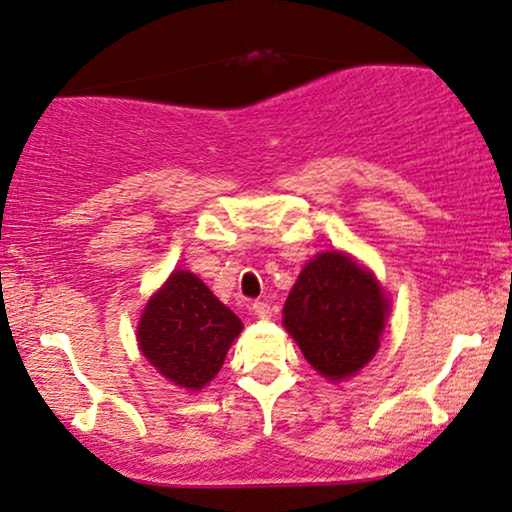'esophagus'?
Listing matches in <instances>:
<instances>
[{
	"instance_id": "34e87169",
	"label": "esophagus",
	"mask_w": 512,
	"mask_h": 512,
	"mask_svg": "<svg viewBox=\"0 0 512 512\" xmlns=\"http://www.w3.org/2000/svg\"><path fill=\"white\" fill-rule=\"evenodd\" d=\"M252 311H255V316L262 320L271 318V306L267 302H252Z\"/></svg>"
}]
</instances>
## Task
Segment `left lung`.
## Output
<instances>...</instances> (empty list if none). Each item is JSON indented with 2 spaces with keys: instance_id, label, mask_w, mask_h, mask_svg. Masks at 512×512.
<instances>
[{
  "instance_id": "obj_1",
  "label": "left lung",
  "mask_w": 512,
  "mask_h": 512,
  "mask_svg": "<svg viewBox=\"0 0 512 512\" xmlns=\"http://www.w3.org/2000/svg\"><path fill=\"white\" fill-rule=\"evenodd\" d=\"M388 299L372 271L339 250L306 262L283 306V325L313 370L349 379L374 358Z\"/></svg>"
}]
</instances>
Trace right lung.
I'll list each match as a JSON object with an SVG mask.
<instances>
[{"label":"right lung","instance_id":"add662e5","mask_svg":"<svg viewBox=\"0 0 512 512\" xmlns=\"http://www.w3.org/2000/svg\"><path fill=\"white\" fill-rule=\"evenodd\" d=\"M243 323L192 271H173L138 323L142 356L175 386L201 391L227 358Z\"/></svg>","mask_w":512,"mask_h":512}]
</instances>
